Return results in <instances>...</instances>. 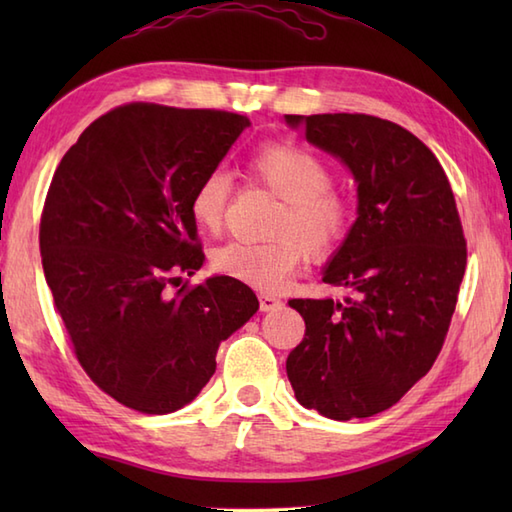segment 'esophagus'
Segmentation results:
<instances>
[{
    "label": "esophagus",
    "mask_w": 512,
    "mask_h": 512,
    "mask_svg": "<svg viewBox=\"0 0 512 512\" xmlns=\"http://www.w3.org/2000/svg\"><path fill=\"white\" fill-rule=\"evenodd\" d=\"M281 306V301L273 295H259V308H262V312H270Z\"/></svg>",
    "instance_id": "obj_1"
}]
</instances>
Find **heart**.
I'll list each match as a JSON object with an SVG mask.
<instances>
[{"label":"heart","mask_w":512,"mask_h":512,"mask_svg":"<svg viewBox=\"0 0 512 512\" xmlns=\"http://www.w3.org/2000/svg\"><path fill=\"white\" fill-rule=\"evenodd\" d=\"M248 173L273 191L281 202L270 233L273 242H228L213 253L215 273L264 292H277L303 264L306 250L330 255L350 233L352 204L332 189V169L299 145H266L248 160ZM231 198V176L211 169L193 189L189 213L206 233L222 228Z\"/></svg>","instance_id":"heart-1"}]
</instances>
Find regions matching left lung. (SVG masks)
Segmentation results:
<instances>
[{
	"mask_svg": "<svg viewBox=\"0 0 512 512\" xmlns=\"http://www.w3.org/2000/svg\"><path fill=\"white\" fill-rule=\"evenodd\" d=\"M314 147L341 158L358 217L323 270L343 301L292 299L306 336L286 372L303 407L332 420L389 409L429 372L447 339L466 268V239L433 151L367 114H286Z\"/></svg>",
	"mask_w": 512,
	"mask_h": 512,
	"instance_id": "left-lung-1",
	"label": "left lung"
}]
</instances>
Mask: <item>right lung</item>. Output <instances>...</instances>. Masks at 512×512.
I'll return each mask as SVG.
<instances>
[{"label": "right lung", "mask_w": 512, "mask_h": 512, "mask_svg": "<svg viewBox=\"0 0 512 512\" xmlns=\"http://www.w3.org/2000/svg\"><path fill=\"white\" fill-rule=\"evenodd\" d=\"M248 125L233 112L129 103L96 118L54 171L43 275L85 374L129 409H182L259 308L231 277L182 284L204 262L191 193Z\"/></svg>", "instance_id": "add662e5"}]
</instances>
